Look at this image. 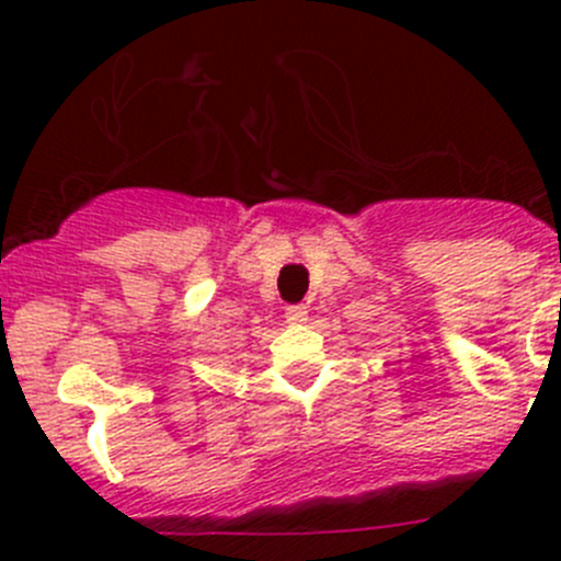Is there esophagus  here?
I'll return each instance as SVG.
<instances>
[{
	"mask_svg": "<svg viewBox=\"0 0 561 561\" xmlns=\"http://www.w3.org/2000/svg\"><path fill=\"white\" fill-rule=\"evenodd\" d=\"M285 320L290 322V325H304V322L309 320V309L307 307H287L285 309Z\"/></svg>",
	"mask_w": 561,
	"mask_h": 561,
	"instance_id": "obj_1",
	"label": "esophagus"
}]
</instances>
